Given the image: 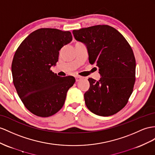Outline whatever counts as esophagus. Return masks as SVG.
I'll return each instance as SVG.
<instances>
[{"instance_id":"34e87169","label":"esophagus","mask_w":155,"mask_h":155,"mask_svg":"<svg viewBox=\"0 0 155 155\" xmlns=\"http://www.w3.org/2000/svg\"><path fill=\"white\" fill-rule=\"evenodd\" d=\"M82 78V77H80V76H75V79H76V81H77V82H78L79 81H81Z\"/></svg>"}]
</instances>
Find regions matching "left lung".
Returning a JSON list of instances; mask_svg holds the SVG:
<instances>
[{
    "instance_id": "8db88e82",
    "label": "left lung",
    "mask_w": 155,
    "mask_h": 155,
    "mask_svg": "<svg viewBox=\"0 0 155 155\" xmlns=\"http://www.w3.org/2000/svg\"><path fill=\"white\" fill-rule=\"evenodd\" d=\"M77 41L84 44L89 62L99 68V81L89 78L84 97L91 112L99 116L116 114L126 105L136 81V59L122 35L113 27L99 25L73 30Z\"/></svg>"
}]
</instances>
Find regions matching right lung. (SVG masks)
<instances>
[{"label": "right lung", "instance_id": "obj_1", "mask_svg": "<svg viewBox=\"0 0 155 155\" xmlns=\"http://www.w3.org/2000/svg\"><path fill=\"white\" fill-rule=\"evenodd\" d=\"M73 39L70 31L42 28L23 41L12 63L13 82L19 98L31 113L41 117L55 114L64 105L75 78L61 77L50 70L61 48Z\"/></svg>", "mask_w": 155, "mask_h": 155}]
</instances>
